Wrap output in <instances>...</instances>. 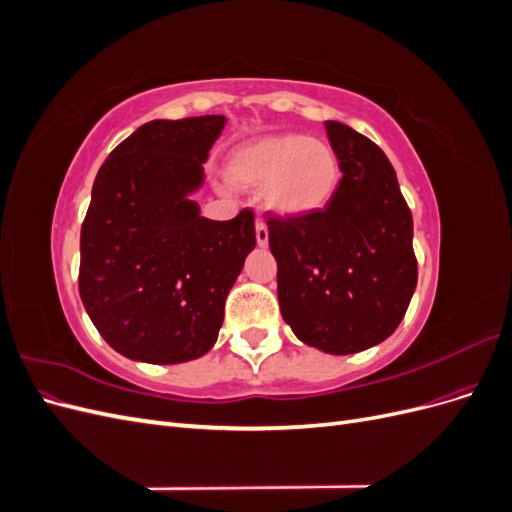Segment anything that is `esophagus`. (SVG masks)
Listing matches in <instances>:
<instances>
[{"instance_id":"1","label":"esophagus","mask_w":512,"mask_h":512,"mask_svg":"<svg viewBox=\"0 0 512 512\" xmlns=\"http://www.w3.org/2000/svg\"><path fill=\"white\" fill-rule=\"evenodd\" d=\"M256 241L260 247H265L269 243V230H267V224L262 222V218L256 220Z\"/></svg>"}]
</instances>
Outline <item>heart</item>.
<instances>
[{"label": "heart", "instance_id": "1", "mask_svg": "<svg viewBox=\"0 0 512 512\" xmlns=\"http://www.w3.org/2000/svg\"><path fill=\"white\" fill-rule=\"evenodd\" d=\"M228 179L243 190H262L265 205L299 218L329 203L339 179L333 149L303 134L262 136L232 151Z\"/></svg>", "mask_w": 512, "mask_h": 512}]
</instances>
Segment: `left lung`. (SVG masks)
<instances>
[{
	"mask_svg": "<svg viewBox=\"0 0 512 512\" xmlns=\"http://www.w3.org/2000/svg\"><path fill=\"white\" fill-rule=\"evenodd\" d=\"M342 181L324 209L299 218L267 213L277 299L301 342L352 354L384 342L416 288L412 213L395 168L367 136L327 121Z\"/></svg>",
	"mask_w": 512,
	"mask_h": 512,
	"instance_id": "8db88e82",
	"label": "left lung"
}]
</instances>
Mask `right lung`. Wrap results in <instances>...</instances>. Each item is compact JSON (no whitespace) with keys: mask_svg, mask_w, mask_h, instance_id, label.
<instances>
[{"mask_svg":"<svg viewBox=\"0 0 512 512\" xmlns=\"http://www.w3.org/2000/svg\"><path fill=\"white\" fill-rule=\"evenodd\" d=\"M224 123V115L149 121L96 175L79 292L104 342L132 361L173 365L209 352L256 245L252 209L213 222L188 198L203 185Z\"/></svg>","mask_w":512,"mask_h":512,"instance_id":"add662e5","label":"right lung"}]
</instances>
